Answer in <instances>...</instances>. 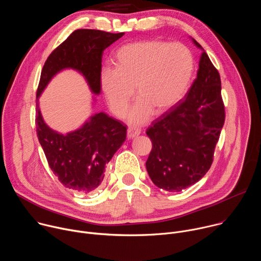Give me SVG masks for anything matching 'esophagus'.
Segmentation results:
<instances>
[{"label":"esophagus","instance_id":"34e87169","mask_svg":"<svg viewBox=\"0 0 261 261\" xmlns=\"http://www.w3.org/2000/svg\"><path fill=\"white\" fill-rule=\"evenodd\" d=\"M139 134H140V130H138V129H133V128H128L127 137H128L129 139L135 138V137L138 136Z\"/></svg>","mask_w":261,"mask_h":261}]
</instances>
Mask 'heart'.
Segmentation results:
<instances>
[{"label":"heart","mask_w":261,"mask_h":261,"mask_svg":"<svg viewBox=\"0 0 261 261\" xmlns=\"http://www.w3.org/2000/svg\"><path fill=\"white\" fill-rule=\"evenodd\" d=\"M194 70L190 49L181 43L143 40L120 47L116 68L101 72V89L113 113L121 117L138 97L128 115L132 124L147 121L155 110L162 115L176 105L188 92Z\"/></svg>","instance_id":"b5f03b06"}]
</instances>
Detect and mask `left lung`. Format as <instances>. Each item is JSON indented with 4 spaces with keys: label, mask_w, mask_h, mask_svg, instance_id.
<instances>
[{
    "label": "left lung",
    "mask_w": 261,
    "mask_h": 261,
    "mask_svg": "<svg viewBox=\"0 0 261 261\" xmlns=\"http://www.w3.org/2000/svg\"><path fill=\"white\" fill-rule=\"evenodd\" d=\"M224 121L220 74L202 49L197 77L185 99L146 130L153 144L145 162L152 181L165 191L179 192L203 177Z\"/></svg>",
    "instance_id": "obj_1"
}]
</instances>
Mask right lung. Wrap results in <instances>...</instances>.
I'll list each match as a JSON object with an SVG mask.
<instances>
[{
	"label": "right lung",
	"mask_w": 261,
	"mask_h": 261,
	"mask_svg": "<svg viewBox=\"0 0 261 261\" xmlns=\"http://www.w3.org/2000/svg\"><path fill=\"white\" fill-rule=\"evenodd\" d=\"M123 35L89 29L74 31L49 55L41 72L36 96L37 136L55 175L67 189L81 194L91 193L101 185L106 164L126 140L127 127L99 113L80 129L62 134L46 125L38 100L51 79L64 69L79 71L92 93L99 95L102 54Z\"/></svg>",
	"instance_id": "right-lung-1"
}]
</instances>
